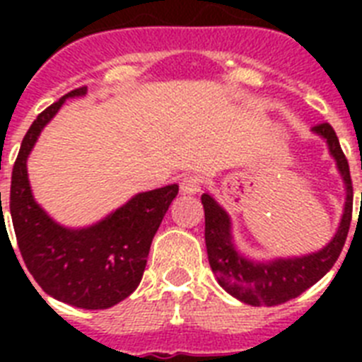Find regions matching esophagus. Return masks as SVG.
Listing matches in <instances>:
<instances>
[{
	"label": "esophagus",
	"mask_w": 362,
	"mask_h": 362,
	"mask_svg": "<svg viewBox=\"0 0 362 362\" xmlns=\"http://www.w3.org/2000/svg\"><path fill=\"white\" fill-rule=\"evenodd\" d=\"M201 187H203V179L199 175H187L181 181V192L188 194V196H194V194L201 192Z\"/></svg>",
	"instance_id": "34e87169"
}]
</instances>
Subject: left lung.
Here are the masks:
<instances>
[{
  "mask_svg": "<svg viewBox=\"0 0 362 362\" xmlns=\"http://www.w3.org/2000/svg\"><path fill=\"white\" fill-rule=\"evenodd\" d=\"M312 130L326 139L346 185L343 219L334 239L322 250L303 257L274 259L267 263L252 261L239 254L233 246L228 214L221 209L212 196L209 194L201 196L204 209V243L209 252L210 268L216 274L217 283L230 296L246 305L276 306L300 296L334 267L346 241L351 209H354V187H351L348 159L330 123H319Z\"/></svg>",
  "mask_w": 362,
  "mask_h": 362,
  "instance_id": "8db88e82",
  "label": "left lung"
}]
</instances>
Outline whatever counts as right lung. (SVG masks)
<instances>
[{
	"label": "right lung",
	"mask_w": 362,
	"mask_h": 362,
	"mask_svg": "<svg viewBox=\"0 0 362 362\" xmlns=\"http://www.w3.org/2000/svg\"><path fill=\"white\" fill-rule=\"evenodd\" d=\"M85 94V86L69 92L30 124L12 168L8 206L21 257L43 292L78 308L105 310L127 299L141 283L152 239L179 187L137 194L88 228H65L50 219L32 197L27 158L65 99Z\"/></svg>",
	"instance_id": "right-lung-1"
}]
</instances>
